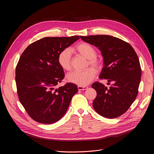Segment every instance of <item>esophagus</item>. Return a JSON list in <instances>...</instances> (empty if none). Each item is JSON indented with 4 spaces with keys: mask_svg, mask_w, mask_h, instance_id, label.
Wrapping results in <instances>:
<instances>
[{
    "mask_svg": "<svg viewBox=\"0 0 154 154\" xmlns=\"http://www.w3.org/2000/svg\"><path fill=\"white\" fill-rule=\"evenodd\" d=\"M88 88L86 86H78V89L79 91H84V90H86Z\"/></svg>",
    "mask_w": 154,
    "mask_h": 154,
    "instance_id": "obj_1",
    "label": "esophagus"
}]
</instances>
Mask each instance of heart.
Wrapping results in <instances>:
<instances>
[{
	"label": "heart",
	"mask_w": 154,
	"mask_h": 154,
	"mask_svg": "<svg viewBox=\"0 0 154 154\" xmlns=\"http://www.w3.org/2000/svg\"><path fill=\"white\" fill-rule=\"evenodd\" d=\"M72 50L88 59L87 66L89 65L96 70L101 68L102 62L96 57V50L92 45L86 42H80L72 48ZM58 63L63 70L69 71L71 69V53L69 49L65 48L60 52L58 56ZM95 76V70L89 68L83 71L73 72L69 74L66 78L69 83L85 86L91 83Z\"/></svg>",
	"instance_id": "obj_1"
}]
</instances>
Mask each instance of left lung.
I'll return each mask as SVG.
<instances>
[{"mask_svg": "<svg viewBox=\"0 0 154 154\" xmlns=\"http://www.w3.org/2000/svg\"><path fill=\"white\" fill-rule=\"evenodd\" d=\"M83 41L98 47L104 59L99 78L107 79V88L99 82L92 85L97 93L93 103L94 110L106 118L125 113L138 94L141 78L139 58L131 45L111 35L80 36Z\"/></svg>", "mask_w": 154, "mask_h": 154, "instance_id": "left-lung-1", "label": "left lung"}]
</instances>
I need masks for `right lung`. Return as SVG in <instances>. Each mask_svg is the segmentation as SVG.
<instances>
[{
    "label": "right lung",
    "instance_id": "right-lung-1",
    "mask_svg": "<svg viewBox=\"0 0 154 154\" xmlns=\"http://www.w3.org/2000/svg\"><path fill=\"white\" fill-rule=\"evenodd\" d=\"M79 38L45 37L30 44L21 55L15 69L17 94L34 121L42 124L59 121L78 92L76 85L71 83L56 86L65 77L58 63V54Z\"/></svg>",
    "mask_w": 154,
    "mask_h": 154
}]
</instances>
